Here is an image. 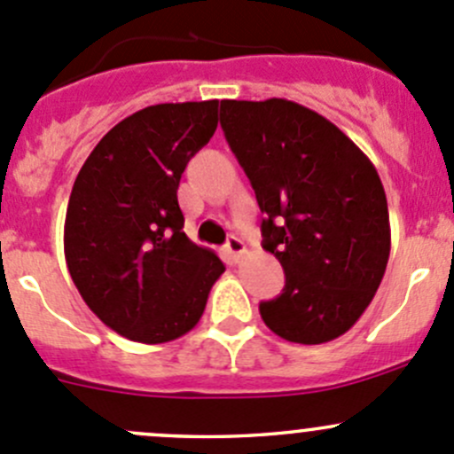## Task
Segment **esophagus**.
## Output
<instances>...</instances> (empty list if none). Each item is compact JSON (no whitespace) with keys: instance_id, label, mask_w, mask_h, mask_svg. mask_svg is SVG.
<instances>
[{"instance_id":"1","label":"esophagus","mask_w":454,"mask_h":454,"mask_svg":"<svg viewBox=\"0 0 454 454\" xmlns=\"http://www.w3.org/2000/svg\"><path fill=\"white\" fill-rule=\"evenodd\" d=\"M226 253H228V256H231V259L237 263V261H239L241 256L246 254V244L239 239V237H235V235L228 237V241H226Z\"/></svg>"}]
</instances>
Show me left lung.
I'll return each mask as SVG.
<instances>
[{"mask_svg": "<svg viewBox=\"0 0 454 454\" xmlns=\"http://www.w3.org/2000/svg\"><path fill=\"white\" fill-rule=\"evenodd\" d=\"M219 122L265 215L263 248L286 272L261 318L301 345L342 336L373 301L391 253L378 171L333 122L292 100H222Z\"/></svg>", "mask_w": 454, "mask_h": 454, "instance_id": "left-lung-1", "label": "left lung"}]
</instances>
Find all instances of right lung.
<instances>
[{
    "label": "right lung",
    "mask_w": 454,
    "mask_h": 454,
    "mask_svg": "<svg viewBox=\"0 0 454 454\" xmlns=\"http://www.w3.org/2000/svg\"><path fill=\"white\" fill-rule=\"evenodd\" d=\"M219 100L151 105L94 146L72 186L63 228L67 270L87 308L145 345L200 323L223 268L186 237L177 186L213 138Z\"/></svg>",
    "instance_id": "obj_1"
}]
</instances>
